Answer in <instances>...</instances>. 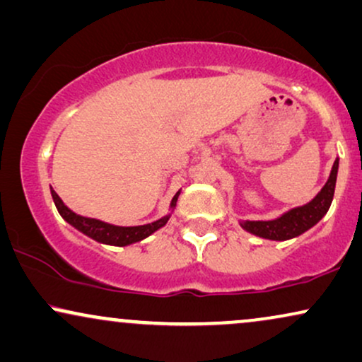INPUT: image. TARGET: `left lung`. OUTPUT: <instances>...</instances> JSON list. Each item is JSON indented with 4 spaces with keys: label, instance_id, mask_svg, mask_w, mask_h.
<instances>
[{
    "label": "left lung",
    "instance_id": "1",
    "mask_svg": "<svg viewBox=\"0 0 362 362\" xmlns=\"http://www.w3.org/2000/svg\"><path fill=\"white\" fill-rule=\"evenodd\" d=\"M337 167H339V158H336V162H334L326 185L308 205L292 209L276 221H242L240 226L255 235L271 240H287L304 234L305 230H309L310 227L321 221L331 207L334 189H336Z\"/></svg>",
    "mask_w": 362,
    "mask_h": 362
}]
</instances>
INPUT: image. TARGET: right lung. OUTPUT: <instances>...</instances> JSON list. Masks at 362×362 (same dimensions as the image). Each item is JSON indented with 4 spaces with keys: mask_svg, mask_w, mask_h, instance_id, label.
I'll list each match as a JSON object with an SVG mask.
<instances>
[{
    "mask_svg": "<svg viewBox=\"0 0 362 362\" xmlns=\"http://www.w3.org/2000/svg\"><path fill=\"white\" fill-rule=\"evenodd\" d=\"M52 197L59 215H62L68 223H71L73 227H76L78 230L83 232V234L91 237V239L103 242V244H110V245L134 244V242H139L141 239H145V237H148L150 234H153L157 228L165 226L168 221V215H167V217L160 218L157 222L147 223V226H139V227L110 226V223H105L102 221L86 218V217H81V215H76L75 212H71V210L62 202V199H59L58 194L53 189H52ZM177 197L178 194L172 199V207L177 204Z\"/></svg>",
    "mask_w": 362,
    "mask_h": 362,
    "instance_id": "obj_1",
    "label": "right lung"
}]
</instances>
